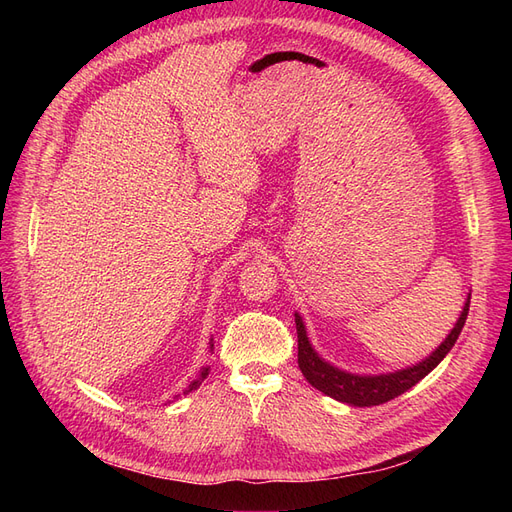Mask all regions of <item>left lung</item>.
<instances>
[{
	"label": "left lung",
	"mask_w": 512,
	"mask_h": 512,
	"mask_svg": "<svg viewBox=\"0 0 512 512\" xmlns=\"http://www.w3.org/2000/svg\"><path fill=\"white\" fill-rule=\"evenodd\" d=\"M470 312V297L466 299V305L461 309V316L455 322L453 331L446 335L444 342L433 350L425 361L416 363L412 367L391 371V374H380V376H361V374H350V371L337 369L335 365L327 363L322 356L309 344V337L305 331V324L299 314H294V322H297V337H299V367L307 382L314 386V389L322 391L337 401H344L348 406H380L386 401L395 399L397 395L406 393L408 389L423 380L431 369H436L438 363L444 356L451 352L455 346L457 337L466 324Z\"/></svg>",
	"instance_id": "1"
}]
</instances>
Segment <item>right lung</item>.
I'll list each match as a JSON object with an SVG mask.
<instances>
[{"instance_id":"1","label":"right lung","mask_w":512,"mask_h":512,"mask_svg":"<svg viewBox=\"0 0 512 512\" xmlns=\"http://www.w3.org/2000/svg\"><path fill=\"white\" fill-rule=\"evenodd\" d=\"M211 348H213V344H211ZM209 376V367H203V369H200V376L196 378V380H192L190 382V386H188V389H185L183 393H190V391H196L198 389V386L200 384H203V380Z\"/></svg>"}]
</instances>
